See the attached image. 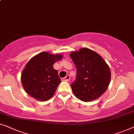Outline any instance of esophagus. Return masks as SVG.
I'll use <instances>...</instances> for the list:
<instances>
[{
	"mask_svg": "<svg viewBox=\"0 0 134 134\" xmlns=\"http://www.w3.org/2000/svg\"><path fill=\"white\" fill-rule=\"evenodd\" d=\"M69 80H70V76L69 75H67L65 78L62 79V81H69Z\"/></svg>",
	"mask_w": 134,
	"mask_h": 134,
	"instance_id": "esophagus-1",
	"label": "esophagus"
}]
</instances>
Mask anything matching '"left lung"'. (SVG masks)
Instances as JSON below:
<instances>
[{
	"label": "left lung",
	"instance_id": "1",
	"mask_svg": "<svg viewBox=\"0 0 134 134\" xmlns=\"http://www.w3.org/2000/svg\"><path fill=\"white\" fill-rule=\"evenodd\" d=\"M70 56L76 67V80L71 84L75 97L84 102L98 98L110 83L108 65L99 54L87 48L71 52Z\"/></svg>",
	"mask_w": 134,
	"mask_h": 134
}]
</instances>
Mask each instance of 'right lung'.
<instances>
[{
    "label": "right lung",
    "mask_w": 134,
    "mask_h": 134,
    "mask_svg": "<svg viewBox=\"0 0 134 134\" xmlns=\"http://www.w3.org/2000/svg\"><path fill=\"white\" fill-rule=\"evenodd\" d=\"M63 57L61 54L44 52L28 62L21 74V82L30 96L41 101H47L53 97L61 82L53 65Z\"/></svg>",
    "instance_id": "1"
}]
</instances>
